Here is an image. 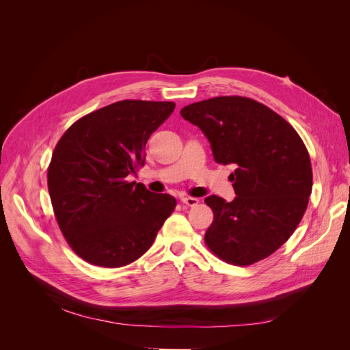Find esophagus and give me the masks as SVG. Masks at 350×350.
<instances>
[{
  "instance_id": "obj_1",
  "label": "esophagus",
  "mask_w": 350,
  "mask_h": 350,
  "mask_svg": "<svg viewBox=\"0 0 350 350\" xmlns=\"http://www.w3.org/2000/svg\"><path fill=\"white\" fill-rule=\"evenodd\" d=\"M181 201H183L184 204H187L189 207H194V206H197L200 203V200L196 198V197H181Z\"/></svg>"
}]
</instances>
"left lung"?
Masks as SVG:
<instances>
[{
	"mask_svg": "<svg viewBox=\"0 0 350 350\" xmlns=\"http://www.w3.org/2000/svg\"><path fill=\"white\" fill-rule=\"evenodd\" d=\"M181 116L197 125L215 161L234 165L237 197H206L213 224L204 239L217 257L250 266L291 238L312 189L310 154L293 126L248 98L220 96L188 105Z\"/></svg>",
	"mask_w": 350,
	"mask_h": 350,
	"instance_id": "left-lung-1",
	"label": "left lung"
}]
</instances>
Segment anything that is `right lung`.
<instances>
[{
	"mask_svg": "<svg viewBox=\"0 0 350 350\" xmlns=\"http://www.w3.org/2000/svg\"><path fill=\"white\" fill-rule=\"evenodd\" d=\"M174 102L121 100L74 122L48 169V189L62 235L94 266L122 267L152 247L176 200L126 176L144 165L146 143Z\"/></svg>",
	"mask_w": 350,
	"mask_h": 350,
	"instance_id": "right-lung-1",
	"label": "right lung"
}]
</instances>
